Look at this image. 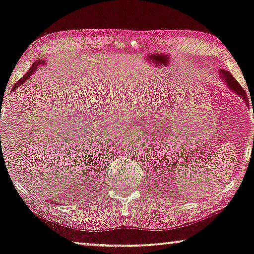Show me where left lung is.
Wrapping results in <instances>:
<instances>
[{
    "label": "left lung",
    "mask_w": 254,
    "mask_h": 254,
    "mask_svg": "<svg viewBox=\"0 0 254 254\" xmlns=\"http://www.w3.org/2000/svg\"><path fill=\"white\" fill-rule=\"evenodd\" d=\"M219 76L221 79H222L224 83H226V86L229 88L230 91H233L236 95H238L239 98L243 99V101L246 103V106H248V108L250 107V101H249V98H248V94H246L244 88H243L241 85L237 80L235 79L233 77V74H231L229 71L227 70H223L221 69L219 71Z\"/></svg>",
    "instance_id": "obj_1"
}]
</instances>
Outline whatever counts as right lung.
<instances>
[{"label":"right lung","instance_id":"1","mask_svg":"<svg viewBox=\"0 0 254 254\" xmlns=\"http://www.w3.org/2000/svg\"><path fill=\"white\" fill-rule=\"evenodd\" d=\"M42 64H44V65H45V64H46V61H42V60H38V61H35V62H34L33 64H32V66L30 67V69H28L27 72L25 73L24 76L21 77L20 79H19L18 81H17V83H16L15 85H13V87H12V91H15L16 88H18L21 84H24L25 81L30 79L32 74H34V72H35V71H37L38 67L40 66V65H42ZM12 91H11V92H12Z\"/></svg>","mask_w":254,"mask_h":254}]
</instances>
